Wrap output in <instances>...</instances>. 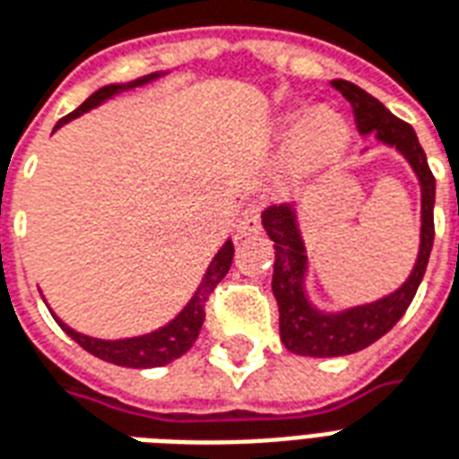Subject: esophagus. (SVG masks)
Returning a JSON list of instances; mask_svg holds the SVG:
<instances>
[{
  "mask_svg": "<svg viewBox=\"0 0 459 459\" xmlns=\"http://www.w3.org/2000/svg\"><path fill=\"white\" fill-rule=\"evenodd\" d=\"M238 236L240 238H246V236H255V233H260V206L257 204H250V206H246L243 209V213H240L238 219Z\"/></svg>",
  "mask_w": 459,
  "mask_h": 459,
  "instance_id": "34e87169",
  "label": "esophagus"
}]
</instances>
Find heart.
<instances>
[{
    "label": "heart",
    "instance_id": "heart-1",
    "mask_svg": "<svg viewBox=\"0 0 459 459\" xmlns=\"http://www.w3.org/2000/svg\"><path fill=\"white\" fill-rule=\"evenodd\" d=\"M280 134H294L284 158L291 178H311L351 143V126L331 107L291 108L280 117Z\"/></svg>",
    "mask_w": 459,
    "mask_h": 459
}]
</instances>
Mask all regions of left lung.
<instances>
[{"instance_id":"1","label":"left lung","mask_w":459,"mask_h":459,"mask_svg":"<svg viewBox=\"0 0 459 459\" xmlns=\"http://www.w3.org/2000/svg\"><path fill=\"white\" fill-rule=\"evenodd\" d=\"M333 87L351 101L359 134H375L379 143L402 152L411 169L416 172L420 185V246L409 280L399 290L369 304L342 308V311H324L308 299V257L299 230L297 204H280L264 209L263 226L274 243L273 294L280 307V338L287 351L307 358L352 355L389 333L416 297V290L429 267L430 247L436 236L433 229L436 178L430 172L416 131L406 121L394 117L382 101L359 90L358 84L348 80H333Z\"/></svg>"}]
</instances>
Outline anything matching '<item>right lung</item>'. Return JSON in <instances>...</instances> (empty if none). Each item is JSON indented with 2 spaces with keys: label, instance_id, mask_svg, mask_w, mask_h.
<instances>
[{
  "label": "right lung",
  "instance_id": "add662e5",
  "mask_svg": "<svg viewBox=\"0 0 459 459\" xmlns=\"http://www.w3.org/2000/svg\"><path fill=\"white\" fill-rule=\"evenodd\" d=\"M162 74L165 73H152L141 77V80H134V82L107 84V87H101V90H97L91 94L90 100H84L80 107L74 108L73 114H67L65 118H60L56 126V131L63 124H67V121H73V118L77 117H82L84 111L100 107V104H104V101L111 100V97H117L121 91L152 82V80H158ZM230 263H233V240L229 238L221 246L219 253L213 255L212 263H209L202 281H199V287H196L195 297L186 301V307L182 308L169 324H165L162 328H158V331H151V333L134 335V338H121V341H104V338H91V335L80 333V331L70 328L65 321H60L53 311H50V314H53V318L57 321V325H60L77 345H82L84 351L91 352L94 358L104 359V362H111V365H118V368H162V365H169L172 359L182 358V355L195 345L204 324V307H206V301L212 297V291L216 290V284H219L230 270Z\"/></svg>",
  "mask_w": 459,
  "mask_h": 459
}]
</instances>
